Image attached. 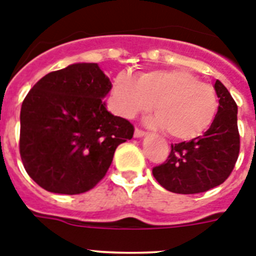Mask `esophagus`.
Listing matches in <instances>:
<instances>
[{"mask_svg": "<svg viewBox=\"0 0 256 256\" xmlns=\"http://www.w3.org/2000/svg\"><path fill=\"white\" fill-rule=\"evenodd\" d=\"M144 134H146V133H144V130H138V128H136V130H134V137H136V138H140V137H144Z\"/></svg>", "mask_w": 256, "mask_h": 256, "instance_id": "esophagus-1", "label": "esophagus"}]
</instances>
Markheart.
Here are the masks:
<instances>
[{"instance_id": "heart-1", "label": "heart", "mask_w": 256, "mask_h": 256, "mask_svg": "<svg viewBox=\"0 0 256 256\" xmlns=\"http://www.w3.org/2000/svg\"><path fill=\"white\" fill-rule=\"evenodd\" d=\"M118 110L126 118L154 108L158 114L148 120L162 126L170 137L188 141L209 130L218 112L214 88L188 70H151L136 79L120 74L112 84Z\"/></svg>"}]
</instances>
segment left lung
<instances>
[{
	"label": "left lung",
	"mask_w": 256,
	"mask_h": 256,
	"mask_svg": "<svg viewBox=\"0 0 256 256\" xmlns=\"http://www.w3.org/2000/svg\"><path fill=\"white\" fill-rule=\"evenodd\" d=\"M218 112L209 130L188 142L172 144L166 162L152 169L155 180L174 194H200L219 186L234 170L240 152L237 105L216 80Z\"/></svg>",
	"instance_id": "1"
}]
</instances>
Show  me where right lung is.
I'll return each mask as SVG.
<instances>
[{"instance_id": "add662e5", "label": "right lung", "mask_w": 256, "mask_h": 256, "mask_svg": "<svg viewBox=\"0 0 256 256\" xmlns=\"http://www.w3.org/2000/svg\"><path fill=\"white\" fill-rule=\"evenodd\" d=\"M112 84L96 62H76L40 78L22 101L20 156L29 177L54 194L78 195L105 177L130 122L108 112Z\"/></svg>"}]
</instances>
